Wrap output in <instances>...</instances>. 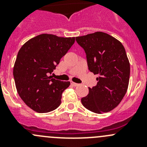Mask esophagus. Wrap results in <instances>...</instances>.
Listing matches in <instances>:
<instances>
[{
    "mask_svg": "<svg viewBox=\"0 0 147 147\" xmlns=\"http://www.w3.org/2000/svg\"><path fill=\"white\" fill-rule=\"evenodd\" d=\"M71 84H72V85L74 86V87H78V86H79L80 84H78V83H75V82H72V83H71Z\"/></svg>",
    "mask_w": 147,
    "mask_h": 147,
    "instance_id": "34e87169",
    "label": "esophagus"
}]
</instances>
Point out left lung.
<instances>
[{"mask_svg":"<svg viewBox=\"0 0 147 147\" xmlns=\"http://www.w3.org/2000/svg\"><path fill=\"white\" fill-rule=\"evenodd\" d=\"M84 50L90 72L98 75L97 85L89 87L81 99L83 106L97 114L110 112L118 106L127 92L130 64L125 49L118 40L103 32L77 37Z\"/></svg>","mask_w":147,"mask_h":147,"instance_id":"8db88e82","label":"left lung"}]
</instances>
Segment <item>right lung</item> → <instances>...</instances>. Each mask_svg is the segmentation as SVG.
I'll list each match as a JSON object with an SVG mask.
<instances>
[{"instance_id":"right-lung-1","label":"right lung","mask_w":147,"mask_h":147,"mask_svg":"<svg viewBox=\"0 0 147 147\" xmlns=\"http://www.w3.org/2000/svg\"><path fill=\"white\" fill-rule=\"evenodd\" d=\"M75 40L74 37L41 34L27 41L18 51L13 67L16 87L20 98L32 110L46 113L61 104L62 94L70 82L49 75Z\"/></svg>"}]
</instances>
